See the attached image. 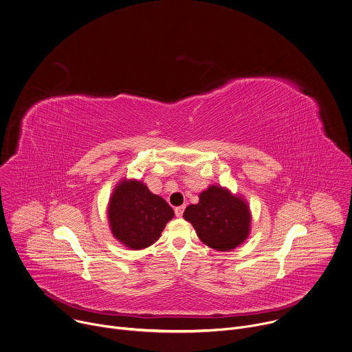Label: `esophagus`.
I'll return each instance as SVG.
<instances>
[{
    "label": "esophagus",
    "mask_w": 352,
    "mask_h": 352,
    "mask_svg": "<svg viewBox=\"0 0 352 352\" xmlns=\"http://www.w3.org/2000/svg\"><path fill=\"white\" fill-rule=\"evenodd\" d=\"M184 210H185V206H179V207H175V215L177 217H182V214H184Z\"/></svg>",
    "instance_id": "34e87169"
}]
</instances>
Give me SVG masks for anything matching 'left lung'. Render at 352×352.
<instances>
[{"label": "left lung", "instance_id": "left-lung-1", "mask_svg": "<svg viewBox=\"0 0 352 352\" xmlns=\"http://www.w3.org/2000/svg\"><path fill=\"white\" fill-rule=\"evenodd\" d=\"M199 239L211 249L229 252L242 245L250 233L252 214L248 201L226 188L211 185L199 195V203L184 211Z\"/></svg>", "mask_w": 352, "mask_h": 352}]
</instances>
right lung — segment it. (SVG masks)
<instances>
[{
	"label": "right lung",
	"instance_id": "right-lung-1",
	"mask_svg": "<svg viewBox=\"0 0 352 352\" xmlns=\"http://www.w3.org/2000/svg\"><path fill=\"white\" fill-rule=\"evenodd\" d=\"M173 217L168 203L137 179L124 178L117 184L107 206L113 236L131 250L153 245Z\"/></svg>",
	"mask_w": 352,
	"mask_h": 352
}]
</instances>
